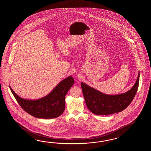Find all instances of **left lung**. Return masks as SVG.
<instances>
[{"label": "left lung", "instance_id": "8db88e82", "mask_svg": "<svg viewBox=\"0 0 151 151\" xmlns=\"http://www.w3.org/2000/svg\"><path fill=\"white\" fill-rule=\"evenodd\" d=\"M140 72L134 86L126 93L117 95H107L81 83L87 107L96 115H109L122 112L131 104L139 86Z\"/></svg>", "mask_w": 151, "mask_h": 151}]
</instances>
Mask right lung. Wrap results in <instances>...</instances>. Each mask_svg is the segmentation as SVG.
I'll use <instances>...</instances> for the list:
<instances>
[{
  "label": "right lung",
  "mask_w": 151,
  "mask_h": 151,
  "mask_svg": "<svg viewBox=\"0 0 151 151\" xmlns=\"http://www.w3.org/2000/svg\"><path fill=\"white\" fill-rule=\"evenodd\" d=\"M74 83L73 77L69 76L60 82L47 96L37 100L22 98L10 86V88L20 106L29 114L38 118L53 119L64 112L65 96Z\"/></svg>",
  "instance_id": "obj_1"
}]
</instances>
